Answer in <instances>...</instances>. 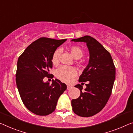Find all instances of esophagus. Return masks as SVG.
<instances>
[{
    "instance_id": "obj_1",
    "label": "esophagus",
    "mask_w": 133,
    "mask_h": 133,
    "mask_svg": "<svg viewBox=\"0 0 133 133\" xmlns=\"http://www.w3.org/2000/svg\"><path fill=\"white\" fill-rule=\"evenodd\" d=\"M72 88V87H71L70 85H67V90H70V89Z\"/></svg>"
}]
</instances>
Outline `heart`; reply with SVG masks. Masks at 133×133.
I'll list each match as a JSON object with an SVG mask.
<instances>
[{
  "instance_id": "1",
  "label": "heart",
  "mask_w": 133,
  "mask_h": 133,
  "mask_svg": "<svg viewBox=\"0 0 133 133\" xmlns=\"http://www.w3.org/2000/svg\"><path fill=\"white\" fill-rule=\"evenodd\" d=\"M70 51L73 57L76 60L80 59L84 54L82 49L78 46H73L71 47ZM60 52L61 51L60 49H57L53 54L52 57V63L53 64L56 65L58 63ZM55 73L57 78L60 79L63 82L68 83L70 82L75 76H76L77 75V71L73 67L61 66L55 70Z\"/></svg>"
}]
</instances>
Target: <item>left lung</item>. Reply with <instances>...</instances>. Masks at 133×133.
<instances>
[{"label": "left lung", "instance_id": "left-lung-1", "mask_svg": "<svg viewBox=\"0 0 133 133\" xmlns=\"http://www.w3.org/2000/svg\"><path fill=\"white\" fill-rule=\"evenodd\" d=\"M84 42L88 48V64L79 78V82H87V88L78 84L75 87L80 96L72 100V110L82 117L94 115L103 109L109 98L115 79V67L110 53L97 41L90 36L71 40Z\"/></svg>", "mask_w": 133, "mask_h": 133}]
</instances>
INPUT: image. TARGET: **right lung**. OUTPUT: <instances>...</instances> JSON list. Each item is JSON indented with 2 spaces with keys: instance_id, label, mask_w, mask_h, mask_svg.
<instances>
[{
  "instance_id": "add662e5",
  "label": "right lung",
  "mask_w": 133,
  "mask_h": 133,
  "mask_svg": "<svg viewBox=\"0 0 133 133\" xmlns=\"http://www.w3.org/2000/svg\"><path fill=\"white\" fill-rule=\"evenodd\" d=\"M66 40L42 37L31 43L18 60L16 84L19 96L25 106L37 115L54 112L59 97L67 89L57 79L52 80L51 84L43 82V78L50 75L53 54Z\"/></svg>"
}]
</instances>
